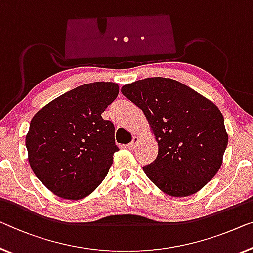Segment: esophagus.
<instances>
[{
  "mask_svg": "<svg viewBox=\"0 0 253 253\" xmlns=\"http://www.w3.org/2000/svg\"><path fill=\"white\" fill-rule=\"evenodd\" d=\"M138 136H133V138H131V142L129 143V144H128L127 146H128V149L129 150H134L135 148H136V145H137V143H138Z\"/></svg>",
  "mask_w": 253,
  "mask_h": 253,
  "instance_id": "1",
  "label": "esophagus"
}]
</instances>
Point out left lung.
I'll return each instance as SVG.
<instances>
[{
    "label": "left lung",
    "instance_id": "obj_1",
    "mask_svg": "<svg viewBox=\"0 0 253 253\" xmlns=\"http://www.w3.org/2000/svg\"><path fill=\"white\" fill-rule=\"evenodd\" d=\"M122 93L148 119L156 141V160L143 167L170 197H188L213 178L228 143L224 117L216 104L170 78L151 77L124 85Z\"/></svg>",
    "mask_w": 253,
    "mask_h": 253
}]
</instances>
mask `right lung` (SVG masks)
Returning <instances> with one entry per match:
<instances>
[{"label": "right lung", "mask_w": 253, "mask_h": 253, "mask_svg": "<svg viewBox=\"0 0 253 253\" xmlns=\"http://www.w3.org/2000/svg\"><path fill=\"white\" fill-rule=\"evenodd\" d=\"M118 93L116 83L85 84L56 97L33 117L26 135L29 165L58 197H87L107 176L119 149L114 124L101 115Z\"/></svg>", "instance_id": "add662e5"}]
</instances>
